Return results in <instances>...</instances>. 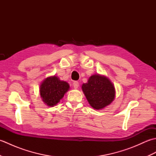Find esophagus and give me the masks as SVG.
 I'll return each instance as SVG.
<instances>
[{"mask_svg":"<svg viewBox=\"0 0 156 156\" xmlns=\"http://www.w3.org/2000/svg\"><path fill=\"white\" fill-rule=\"evenodd\" d=\"M73 86H74V88H78L79 87V82L78 81H74L73 82Z\"/></svg>","mask_w":156,"mask_h":156,"instance_id":"esophagus-1","label":"esophagus"}]
</instances>
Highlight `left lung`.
I'll return each instance as SVG.
<instances>
[{
	"instance_id": "left-lung-1",
	"label": "left lung",
	"mask_w": 156,
	"mask_h": 156,
	"mask_svg": "<svg viewBox=\"0 0 156 156\" xmlns=\"http://www.w3.org/2000/svg\"><path fill=\"white\" fill-rule=\"evenodd\" d=\"M82 88L89 104L97 110L110 105L115 98L114 86L105 76H90L87 83L82 84Z\"/></svg>"
}]
</instances>
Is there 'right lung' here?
Wrapping results in <instances>:
<instances>
[{
    "label": "right lung",
    "mask_w": 156,
    "mask_h": 156,
    "mask_svg": "<svg viewBox=\"0 0 156 156\" xmlns=\"http://www.w3.org/2000/svg\"><path fill=\"white\" fill-rule=\"evenodd\" d=\"M69 88L68 83L61 81L57 76L45 79L40 86V95L42 100L49 107L58 104Z\"/></svg>",
    "instance_id": "right-lung-1"
}]
</instances>
